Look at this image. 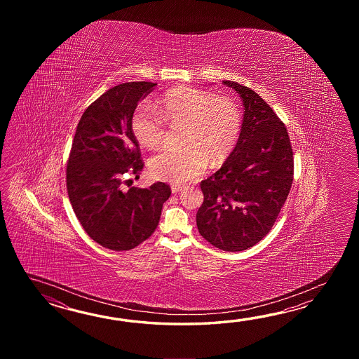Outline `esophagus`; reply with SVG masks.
<instances>
[{"instance_id":"34e87169","label":"esophagus","mask_w":359,"mask_h":359,"mask_svg":"<svg viewBox=\"0 0 359 359\" xmlns=\"http://www.w3.org/2000/svg\"><path fill=\"white\" fill-rule=\"evenodd\" d=\"M182 186H180V184H172V192H173V194H177V192L182 191Z\"/></svg>"}]
</instances>
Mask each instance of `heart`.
<instances>
[{
	"label": "heart",
	"instance_id": "obj_1",
	"mask_svg": "<svg viewBox=\"0 0 359 359\" xmlns=\"http://www.w3.org/2000/svg\"><path fill=\"white\" fill-rule=\"evenodd\" d=\"M184 124V147H165L150 159L155 178L183 184L205 172L208 161L219 164L236 147L243 130V111L233 100L213 92L181 86L169 90L158 110L141 104L132 116V130L138 142L156 147L164 141L167 124Z\"/></svg>",
	"mask_w": 359,
	"mask_h": 359
}]
</instances>
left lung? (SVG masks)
<instances>
[{"instance_id":"left-lung-1","label":"left lung","mask_w":359,"mask_h":359,"mask_svg":"<svg viewBox=\"0 0 359 359\" xmlns=\"http://www.w3.org/2000/svg\"><path fill=\"white\" fill-rule=\"evenodd\" d=\"M223 83L243 99V130L222 168L200 183L204 201L196 223L215 248L243 252L273 227L290 192L294 156L287 130L272 107L246 86Z\"/></svg>"}]
</instances>
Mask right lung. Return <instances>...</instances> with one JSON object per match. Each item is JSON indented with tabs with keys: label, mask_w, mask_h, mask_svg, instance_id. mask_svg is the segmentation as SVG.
<instances>
[{
	"label": "right lung",
	"mask_w": 359,
	"mask_h": 359,
	"mask_svg": "<svg viewBox=\"0 0 359 359\" xmlns=\"http://www.w3.org/2000/svg\"><path fill=\"white\" fill-rule=\"evenodd\" d=\"M155 86L128 82L102 93L84 110L69 154L67 189L76 218L93 241L115 252L130 250L153 235L172 192L163 182L122 187L124 177L138 178L144 168L132 116Z\"/></svg>",
	"instance_id": "add662e5"
}]
</instances>
